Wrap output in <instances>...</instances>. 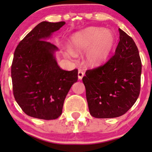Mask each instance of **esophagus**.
Instances as JSON below:
<instances>
[{"mask_svg":"<svg viewBox=\"0 0 152 152\" xmlns=\"http://www.w3.org/2000/svg\"><path fill=\"white\" fill-rule=\"evenodd\" d=\"M84 76V72H83L82 70H79L78 72V79H80V80H81V79L83 78V77Z\"/></svg>","mask_w":152,"mask_h":152,"instance_id":"obj_1","label":"esophagus"}]
</instances>
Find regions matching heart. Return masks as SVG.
Wrapping results in <instances>:
<instances>
[{
    "label": "heart",
    "instance_id": "obj_1",
    "mask_svg": "<svg viewBox=\"0 0 152 152\" xmlns=\"http://www.w3.org/2000/svg\"><path fill=\"white\" fill-rule=\"evenodd\" d=\"M116 37L112 31L102 27H90L71 36V48L67 49L69 56L74 52L85 51V61L90 66H98L110 57L116 45Z\"/></svg>",
    "mask_w": 152,
    "mask_h": 152
}]
</instances>
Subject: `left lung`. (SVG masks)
<instances>
[{
	"label": "left lung",
	"instance_id": "left-lung-1",
	"mask_svg": "<svg viewBox=\"0 0 152 152\" xmlns=\"http://www.w3.org/2000/svg\"><path fill=\"white\" fill-rule=\"evenodd\" d=\"M118 30L115 54L103 65L87 70L83 78L89 113L97 118L125 114L139 96L142 63L138 48L132 37Z\"/></svg>",
	"mask_w": 152,
	"mask_h": 152
}]
</instances>
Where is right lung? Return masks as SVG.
<instances>
[{
	"instance_id": "add662e5",
	"label": "right lung",
	"mask_w": 152,
	"mask_h": 152,
	"mask_svg": "<svg viewBox=\"0 0 152 152\" xmlns=\"http://www.w3.org/2000/svg\"><path fill=\"white\" fill-rule=\"evenodd\" d=\"M65 24L42 21L15 50L11 67L13 93L22 110L31 117L58 118L66 96L78 80V69H61L54 56L58 48L45 40Z\"/></svg>"
}]
</instances>
